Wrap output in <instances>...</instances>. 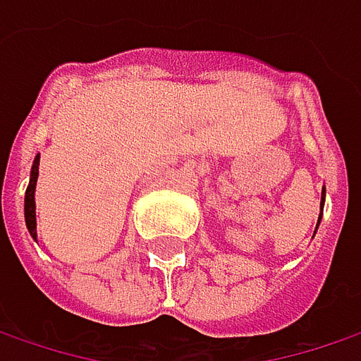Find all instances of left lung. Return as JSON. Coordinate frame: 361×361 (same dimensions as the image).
<instances>
[{
	"instance_id": "left-lung-1",
	"label": "left lung",
	"mask_w": 361,
	"mask_h": 361,
	"mask_svg": "<svg viewBox=\"0 0 361 361\" xmlns=\"http://www.w3.org/2000/svg\"><path fill=\"white\" fill-rule=\"evenodd\" d=\"M323 204H325V188L322 190V212H323ZM319 220H322V216H319ZM317 226H319V222H317Z\"/></svg>"
}]
</instances>
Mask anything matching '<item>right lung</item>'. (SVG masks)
<instances>
[{
	"label": "right lung",
	"instance_id": "obj_1",
	"mask_svg": "<svg viewBox=\"0 0 361 361\" xmlns=\"http://www.w3.org/2000/svg\"><path fill=\"white\" fill-rule=\"evenodd\" d=\"M38 169H39V153L36 155L34 164H32V171H30V183L25 190L24 200V216L25 226L30 230V236L38 243V232H36V183H38Z\"/></svg>",
	"mask_w": 361,
	"mask_h": 361
}]
</instances>
